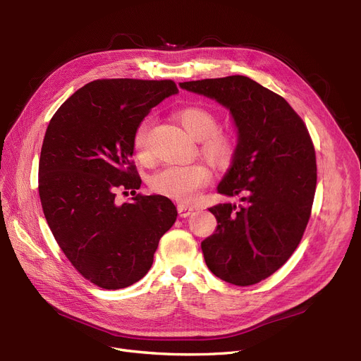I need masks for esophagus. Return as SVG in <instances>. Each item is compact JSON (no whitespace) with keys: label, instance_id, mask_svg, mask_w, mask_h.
Wrapping results in <instances>:
<instances>
[{"label":"esophagus","instance_id":"esophagus-1","mask_svg":"<svg viewBox=\"0 0 361 361\" xmlns=\"http://www.w3.org/2000/svg\"><path fill=\"white\" fill-rule=\"evenodd\" d=\"M193 212V206H187V204H178V214L183 218H187Z\"/></svg>","mask_w":361,"mask_h":361}]
</instances>
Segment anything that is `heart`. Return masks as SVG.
I'll use <instances>...</instances> for the list:
<instances>
[{"label":"heart","mask_w":361,"mask_h":361,"mask_svg":"<svg viewBox=\"0 0 361 361\" xmlns=\"http://www.w3.org/2000/svg\"><path fill=\"white\" fill-rule=\"evenodd\" d=\"M177 118L187 135L200 140L202 155L215 166L228 165L235 154V142L230 135L218 131V120L211 111L188 106L178 111ZM150 121L145 120L136 130L135 149L139 157L146 155ZM211 180V173L202 164L166 165L150 178L152 190L178 202L193 200L200 188Z\"/></svg>","instance_id":"obj_1"}]
</instances>
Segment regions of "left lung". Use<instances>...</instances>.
<instances>
[{
    "label": "left lung",
    "instance_id": "1",
    "mask_svg": "<svg viewBox=\"0 0 361 361\" xmlns=\"http://www.w3.org/2000/svg\"><path fill=\"white\" fill-rule=\"evenodd\" d=\"M180 87L225 106L237 128L235 154L218 193L240 195L243 203L209 207L218 225L202 252L215 276L253 286L290 259L307 226L317 178L307 127L286 99L245 75Z\"/></svg>",
    "mask_w": 361,
    "mask_h": 361
}]
</instances>
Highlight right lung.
I'll use <instances>...</instances> for the list:
<instances>
[{"label":"right lung","mask_w":361,"mask_h":361,"mask_svg":"<svg viewBox=\"0 0 361 361\" xmlns=\"http://www.w3.org/2000/svg\"><path fill=\"white\" fill-rule=\"evenodd\" d=\"M176 93L173 80H94L48 124L39 159L44 215L73 267L101 288L142 279L177 219L168 197L136 193L142 180L131 162L137 127ZM118 190H131L132 200L117 204Z\"/></svg>","instance_id":"1"}]
</instances>
